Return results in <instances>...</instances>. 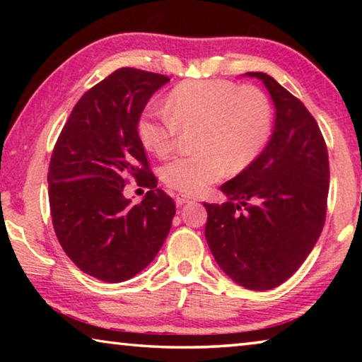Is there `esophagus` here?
Here are the masks:
<instances>
[{
	"instance_id": "1",
	"label": "esophagus",
	"mask_w": 362,
	"mask_h": 362,
	"mask_svg": "<svg viewBox=\"0 0 362 362\" xmlns=\"http://www.w3.org/2000/svg\"><path fill=\"white\" fill-rule=\"evenodd\" d=\"M192 201H196L194 198H192V196H187V194H177L175 196V203L179 207H182L183 204H187V203H192Z\"/></svg>"
}]
</instances>
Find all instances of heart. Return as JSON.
I'll return each instance as SVG.
<instances>
[{"label": "heart", "mask_w": 362, "mask_h": 362, "mask_svg": "<svg viewBox=\"0 0 362 362\" xmlns=\"http://www.w3.org/2000/svg\"><path fill=\"white\" fill-rule=\"evenodd\" d=\"M198 127L189 156L169 161L161 170L168 187L196 194L228 173L247 169L272 137L273 113L267 95L252 86L223 79L185 81L170 90L166 112L148 110L137 124L145 150L166 156L180 131Z\"/></svg>", "instance_id": "heart-1"}]
</instances>
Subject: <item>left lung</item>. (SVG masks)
<instances>
[{"mask_svg": "<svg viewBox=\"0 0 362 362\" xmlns=\"http://www.w3.org/2000/svg\"><path fill=\"white\" fill-rule=\"evenodd\" d=\"M265 84L274 105V129L265 150L220 189L223 204H207L206 241L236 284L269 291L289 279L320 238L329 193V159L316 119L276 79Z\"/></svg>", "mask_w": 362, "mask_h": 362, "instance_id": "1", "label": "left lung"}]
</instances>
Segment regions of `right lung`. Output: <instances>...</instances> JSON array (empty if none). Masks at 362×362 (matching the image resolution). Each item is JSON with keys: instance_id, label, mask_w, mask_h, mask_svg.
<instances>
[{"instance_id": "obj_1", "label": "right lung", "mask_w": 362, "mask_h": 362, "mask_svg": "<svg viewBox=\"0 0 362 362\" xmlns=\"http://www.w3.org/2000/svg\"><path fill=\"white\" fill-rule=\"evenodd\" d=\"M168 76L119 69L73 108L49 164L52 225L65 254L105 283L136 276L155 259L175 216L137 134L146 102ZM127 176L151 189L139 205L124 198Z\"/></svg>"}]
</instances>
